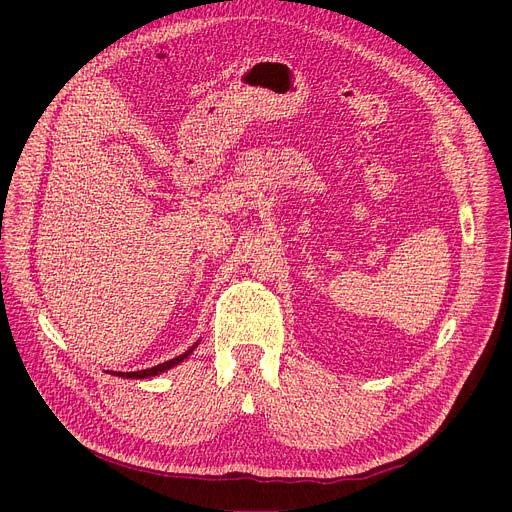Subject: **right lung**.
I'll return each mask as SVG.
<instances>
[{"label": "right lung", "instance_id": "add662e5", "mask_svg": "<svg viewBox=\"0 0 512 512\" xmlns=\"http://www.w3.org/2000/svg\"><path fill=\"white\" fill-rule=\"evenodd\" d=\"M196 346H198V342L192 344L184 354H180V356H176V358H170V360H166V362H160L158 367L145 369V371H135V373H121L119 377H125V379H148V377H156V375H160V373H166L168 369H172V367H176V364H180L184 358H188V354H190Z\"/></svg>", "mask_w": 512, "mask_h": 512}]
</instances>
